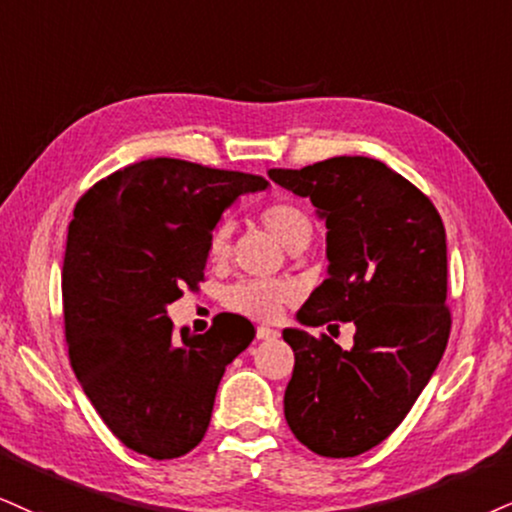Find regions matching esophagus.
I'll list each match as a JSON object with an SVG mask.
<instances>
[{"label": "esophagus", "mask_w": 512, "mask_h": 512, "mask_svg": "<svg viewBox=\"0 0 512 512\" xmlns=\"http://www.w3.org/2000/svg\"><path fill=\"white\" fill-rule=\"evenodd\" d=\"M256 339H261V342H268V339H277V330L268 325H258L256 327Z\"/></svg>", "instance_id": "1"}]
</instances>
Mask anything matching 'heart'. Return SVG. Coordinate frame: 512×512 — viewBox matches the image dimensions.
I'll return each instance as SVG.
<instances>
[{
	"label": "heart",
	"mask_w": 512,
	"mask_h": 512,
	"mask_svg": "<svg viewBox=\"0 0 512 512\" xmlns=\"http://www.w3.org/2000/svg\"><path fill=\"white\" fill-rule=\"evenodd\" d=\"M261 223L285 249L294 251L306 246L313 237L311 218L299 206L277 201L261 211ZM232 225L223 220L213 227L208 237V256L213 261H223L230 251ZM292 285L280 280H242L225 292V308L232 313L246 315L256 320H275L289 299H292Z\"/></svg>",
	"instance_id": "obj_1"
}]
</instances>
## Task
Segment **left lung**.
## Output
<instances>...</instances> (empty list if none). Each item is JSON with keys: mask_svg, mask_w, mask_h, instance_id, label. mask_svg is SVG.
I'll use <instances>...</instances> for the list:
<instances>
[{"mask_svg": "<svg viewBox=\"0 0 512 512\" xmlns=\"http://www.w3.org/2000/svg\"><path fill=\"white\" fill-rule=\"evenodd\" d=\"M268 178L311 199L327 227V280L282 330L294 351L285 418L301 444L325 458H353L406 418L444 356L446 232L432 201L387 163L334 156ZM357 327L349 352L306 326Z\"/></svg>", "mask_w": 512, "mask_h": 512, "instance_id": "8db88e82", "label": "left lung"}]
</instances>
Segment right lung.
<instances>
[{
  "label": "right lung",
  "instance_id": "obj_1",
  "mask_svg": "<svg viewBox=\"0 0 512 512\" xmlns=\"http://www.w3.org/2000/svg\"><path fill=\"white\" fill-rule=\"evenodd\" d=\"M268 180L178 159L116 170L78 201L63 258L68 356L87 399L125 446L156 460L204 439L213 401L254 325L223 313L206 334L173 330L168 306L204 280L208 237Z\"/></svg>",
  "mask_w": 512,
  "mask_h": 512
}]
</instances>
